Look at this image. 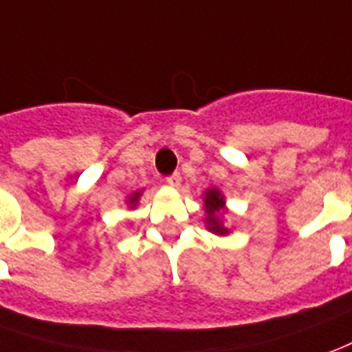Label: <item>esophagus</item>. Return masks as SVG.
I'll use <instances>...</instances> for the list:
<instances>
[{
  "label": "esophagus",
  "instance_id": "obj_1",
  "mask_svg": "<svg viewBox=\"0 0 352 352\" xmlns=\"http://www.w3.org/2000/svg\"><path fill=\"white\" fill-rule=\"evenodd\" d=\"M166 181H168V184H171V186H179L181 181H183V177H181V173H171L169 177H166Z\"/></svg>",
  "mask_w": 352,
  "mask_h": 352
}]
</instances>
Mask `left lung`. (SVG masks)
Here are the masks:
<instances>
[{
    "label": "left lung",
    "instance_id": "1",
    "mask_svg": "<svg viewBox=\"0 0 352 352\" xmlns=\"http://www.w3.org/2000/svg\"><path fill=\"white\" fill-rule=\"evenodd\" d=\"M206 211H208V225H210V230L213 232H217V234H227L228 230L227 228H223V223L217 219V213L223 210V196L219 190H210V192H206Z\"/></svg>",
    "mask_w": 352,
    "mask_h": 352
}]
</instances>
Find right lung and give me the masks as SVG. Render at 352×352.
I'll list each match as a JSON object with an SVG mask.
<instances>
[{"instance_id":"obj_1","label":"right lung","mask_w":352,"mask_h":352,"mask_svg":"<svg viewBox=\"0 0 352 352\" xmlns=\"http://www.w3.org/2000/svg\"><path fill=\"white\" fill-rule=\"evenodd\" d=\"M137 198H139V192L131 196V200H129V204H135V201H137Z\"/></svg>"}]
</instances>
